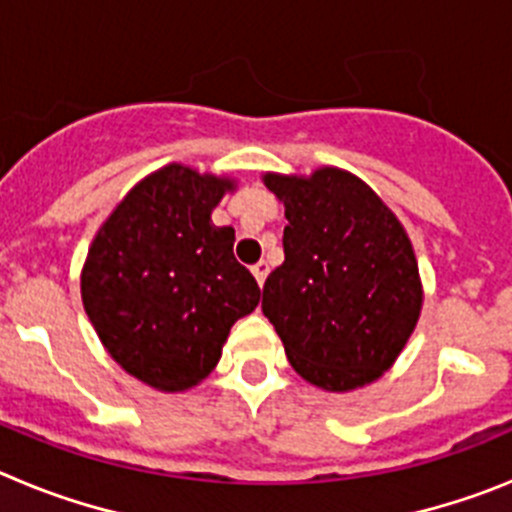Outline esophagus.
I'll return each instance as SVG.
<instances>
[{"mask_svg":"<svg viewBox=\"0 0 512 512\" xmlns=\"http://www.w3.org/2000/svg\"><path fill=\"white\" fill-rule=\"evenodd\" d=\"M251 271H253V277H256V282H259L261 287H264L266 274H269V264H266V261H259V264L251 266Z\"/></svg>","mask_w":512,"mask_h":512,"instance_id":"obj_1","label":"esophagus"}]
</instances>
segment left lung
Here are the masks:
<instances>
[{
  "label": "left lung",
  "mask_w": 512,
  "mask_h": 512,
  "mask_svg": "<svg viewBox=\"0 0 512 512\" xmlns=\"http://www.w3.org/2000/svg\"><path fill=\"white\" fill-rule=\"evenodd\" d=\"M284 202V264L261 310L302 379L348 392L382 377L420 318L413 243L372 187L343 169L264 174Z\"/></svg>",
  "instance_id": "1"
}]
</instances>
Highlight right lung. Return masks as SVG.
Listing matches in <instances>:
<instances>
[{"label": "right lung", "instance_id": "1", "mask_svg": "<svg viewBox=\"0 0 512 512\" xmlns=\"http://www.w3.org/2000/svg\"><path fill=\"white\" fill-rule=\"evenodd\" d=\"M235 184L169 164L135 184L94 235L81 300L107 354L161 392H184L223 356L261 289L212 210Z\"/></svg>", "mask_w": 512, "mask_h": 512}]
</instances>
